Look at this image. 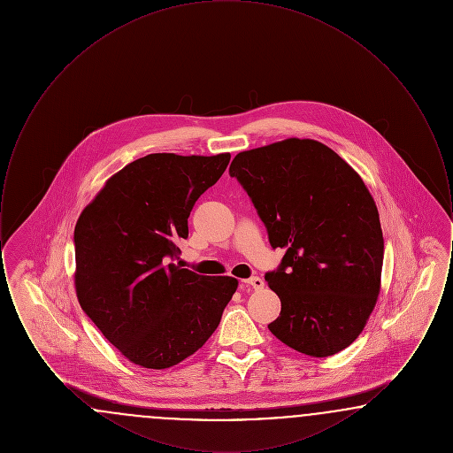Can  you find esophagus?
<instances>
[{
  "instance_id": "obj_1",
  "label": "esophagus",
  "mask_w": 453,
  "mask_h": 453,
  "mask_svg": "<svg viewBox=\"0 0 453 453\" xmlns=\"http://www.w3.org/2000/svg\"><path fill=\"white\" fill-rule=\"evenodd\" d=\"M242 281H244L248 287H253L255 290H259V288H263V287H265V281H263V279H259V277H251V279Z\"/></svg>"
}]
</instances>
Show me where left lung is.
<instances>
[{
    "instance_id": "obj_1",
    "label": "left lung",
    "mask_w": 453,
    "mask_h": 453,
    "mask_svg": "<svg viewBox=\"0 0 453 453\" xmlns=\"http://www.w3.org/2000/svg\"><path fill=\"white\" fill-rule=\"evenodd\" d=\"M229 174L250 195L273 250L285 255L265 273L280 297L268 329L309 357L351 345L380 292L384 237L364 180L312 139H287L239 152Z\"/></svg>"
}]
</instances>
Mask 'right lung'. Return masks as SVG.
<instances>
[{
	"label": "right lung",
	"instance_id": "1",
	"mask_svg": "<svg viewBox=\"0 0 453 453\" xmlns=\"http://www.w3.org/2000/svg\"><path fill=\"white\" fill-rule=\"evenodd\" d=\"M231 154H148L115 173L74 227L81 309L127 360L163 370L211 338L236 292L233 277L180 268L195 202Z\"/></svg>",
	"mask_w": 453,
	"mask_h": 453
}]
</instances>
